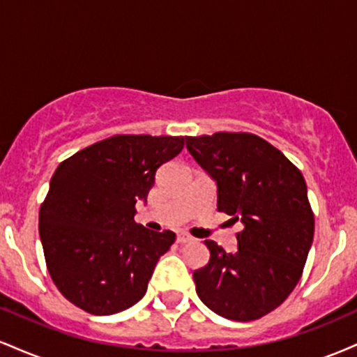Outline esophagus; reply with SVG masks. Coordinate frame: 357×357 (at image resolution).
<instances>
[{
	"label": "esophagus",
	"mask_w": 357,
	"mask_h": 357,
	"mask_svg": "<svg viewBox=\"0 0 357 357\" xmlns=\"http://www.w3.org/2000/svg\"><path fill=\"white\" fill-rule=\"evenodd\" d=\"M190 241H192V236L188 233H178V243H190Z\"/></svg>",
	"instance_id": "obj_1"
}]
</instances>
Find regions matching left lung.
Instances as JSON below:
<instances>
[{
    "label": "left lung",
    "instance_id": "8db88e82",
    "mask_svg": "<svg viewBox=\"0 0 357 357\" xmlns=\"http://www.w3.org/2000/svg\"><path fill=\"white\" fill-rule=\"evenodd\" d=\"M186 147L216 183L218 211L243 225L235 253L204 241L210 261L192 272L196 294L221 317H264L296 289L312 245L314 213L304 176L255 134L186 137Z\"/></svg>",
    "mask_w": 357,
    "mask_h": 357
}]
</instances>
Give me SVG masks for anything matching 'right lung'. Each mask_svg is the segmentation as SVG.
<instances>
[{"label":"right lung","instance_id":"right-lung-1","mask_svg":"<svg viewBox=\"0 0 357 357\" xmlns=\"http://www.w3.org/2000/svg\"><path fill=\"white\" fill-rule=\"evenodd\" d=\"M184 137L112 136L65 159L40 208V238L53 284L93 315L129 309L144 297L173 231L134 221L155 171L183 151Z\"/></svg>","mask_w":357,"mask_h":357}]
</instances>
